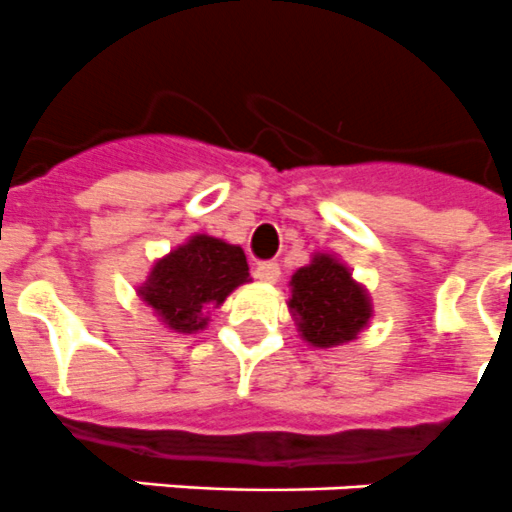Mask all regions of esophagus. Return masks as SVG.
I'll list each match as a JSON object with an SVG mask.
<instances>
[{"mask_svg":"<svg viewBox=\"0 0 512 512\" xmlns=\"http://www.w3.org/2000/svg\"><path fill=\"white\" fill-rule=\"evenodd\" d=\"M280 274V264H274V261H261V264L256 266V277H259L261 282H269V285L280 282Z\"/></svg>","mask_w":512,"mask_h":512,"instance_id":"esophagus-1","label":"esophagus"}]
</instances>
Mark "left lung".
Listing matches in <instances>:
<instances>
[{"label":"left lung","instance_id":"obj_1","mask_svg":"<svg viewBox=\"0 0 512 512\" xmlns=\"http://www.w3.org/2000/svg\"><path fill=\"white\" fill-rule=\"evenodd\" d=\"M287 308L301 340L319 350L358 340L374 316L366 285L353 277V269L340 256L324 251H316L306 266L295 269Z\"/></svg>","mask_w":512,"mask_h":512}]
</instances>
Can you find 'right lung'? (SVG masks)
<instances>
[{"mask_svg": "<svg viewBox=\"0 0 512 512\" xmlns=\"http://www.w3.org/2000/svg\"><path fill=\"white\" fill-rule=\"evenodd\" d=\"M246 282L251 274L243 248L196 232L156 259L135 293L164 327L177 335H196L209 327L211 311Z\"/></svg>", "mask_w": 512, "mask_h": 512, "instance_id": "right-lung-1", "label": "right lung"}]
</instances>
